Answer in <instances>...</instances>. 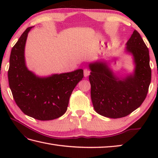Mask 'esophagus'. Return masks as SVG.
Masks as SVG:
<instances>
[{"label":"esophagus","instance_id":"esophagus-1","mask_svg":"<svg viewBox=\"0 0 158 158\" xmlns=\"http://www.w3.org/2000/svg\"><path fill=\"white\" fill-rule=\"evenodd\" d=\"M83 73H84V76L86 77H88L89 75L90 71H89V70L88 68H85L84 70H83Z\"/></svg>","mask_w":158,"mask_h":158}]
</instances>
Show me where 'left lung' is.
Here are the masks:
<instances>
[{
    "instance_id": "obj_1",
    "label": "left lung",
    "mask_w": 158,
    "mask_h": 158,
    "mask_svg": "<svg viewBox=\"0 0 158 158\" xmlns=\"http://www.w3.org/2000/svg\"><path fill=\"white\" fill-rule=\"evenodd\" d=\"M135 63L133 75L120 79L105 62L89 64V80L94 108L100 115L121 118L138 109L145 100L152 79L149 49L136 30L126 43Z\"/></svg>"
}]
</instances>
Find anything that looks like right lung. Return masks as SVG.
Listing matches in <instances>:
<instances>
[{
	"instance_id": "right-lung-1",
	"label": "right lung",
	"mask_w": 158,
	"mask_h": 158,
	"mask_svg": "<svg viewBox=\"0 0 158 158\" xmlns=\"http://www.w3.org/2000/svg\"><path fill=\"white\" fill-rule=\"evenodd\" d=\"M32 28L23 32L11 49L8 70L9 88L23 113L38 120H52L66 113L74 88L83 78V70L78 69L43 78L28 70L25 64L24 48Z\"/></svg>"
}]
</instances>
